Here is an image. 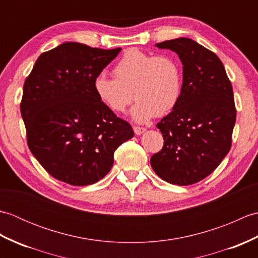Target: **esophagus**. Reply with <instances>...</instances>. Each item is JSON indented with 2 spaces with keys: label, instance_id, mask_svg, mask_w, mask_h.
Masks as SVG:
<instances>
[{
  "label": "esophagus",
  "instance_id": "esophagus-1",
  "mask_svg": "<svg viewBox=\"0 0 258 258\" xmlns=\"http://www.w3.org/2000/svg\"><path fill=\"white\" fill-rule=\"evenodd\" d=\"M133 130H134V133L136 135H142L146 131L144 127H139V126H134Z\"/></svg>",
  "mask_w": 258,
  "mask_h": 258
}]
</instances>
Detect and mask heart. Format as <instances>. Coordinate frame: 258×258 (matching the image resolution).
Here are the masks:
<instances>
[{"label":"heart","mask_w":258,"mask_h":258,"mask_svg":"<svg viewBox=\"0 0 258 258\" xmlns=\"http://www.w3.org/2000/svg\"><path fill=\"white\" fill-rule=\"evenodd\" d=\"M115 79L97 75L93 89L98 100L113 113H123L133 94L136 103L131 117L145 123L171 112L182 94L183 75L173 56L145 53L138 48L126 51L113 69Z\"/></svg>","instance_id":"b5f03b06"}]
</instances>
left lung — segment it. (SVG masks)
<instances>
[{
  "instance_id": "1",
  "label": "left lung",
  "mask_w": 258,
  "mask_h": 258,
  "mask_svg": "<svg viewBox=\"0 0 258 258\" xmlns=\"http://www.w3.org/2000/svg\"><path fill=\"white\" fill-rule=\"evenodd\" d=\"M183 64L182 94L157 123L162 151L151 158L157 176L173 185H190L213 173L227 155L236 120L233 87L221 59L187 37L157 43Z\"/></svg>"
}]
</instances>
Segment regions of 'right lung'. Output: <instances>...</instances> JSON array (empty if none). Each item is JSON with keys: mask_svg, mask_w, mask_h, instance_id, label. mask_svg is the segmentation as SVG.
Returning <instances> with one entry per match:
<instances>
[{"mask_svg": "<svg viewBox=\"0 0 258 258\" xmlns=\"http://www.w3.org/2000/svg\"><path fill=\"white\" fill-rule=\"evenodd\" d=\"M119 51L65 42L41 54L25 81L21 114L27 144L45 171L64 183L98 182L111 171L117 147L134 136L93 89Z\"/></svg>", "mask_w": 258, "mask_h": 258, "instance_id": "1", "label": "right lung"}]
</instances>
